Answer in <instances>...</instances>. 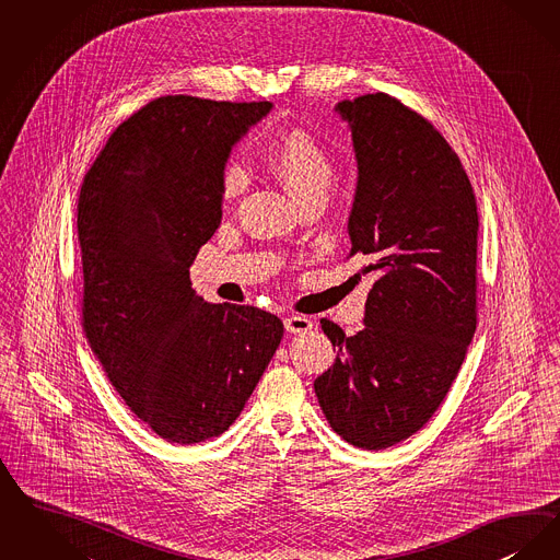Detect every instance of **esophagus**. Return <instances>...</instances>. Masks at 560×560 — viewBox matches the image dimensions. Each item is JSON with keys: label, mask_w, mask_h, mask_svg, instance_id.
I'll use <instances>...</instances> for the list:
<instances>
[{"label": "esophagus", "mask_w": 560, "mask_h": 560, "mask_svg": "<svg viewBox=\"0 0 560 560\" xmlns=\"http://www.w3.org/2000/svg\"><path fill=\"white\" fill-rule=\"evenodd\" d=\"M313 318L311 316H304V314H291L285 316V329L290 334H306L313 329Z\"/></svg>", "instance_id": "esophagus-1"}]
</instances>
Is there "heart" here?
<instances>
[{
	"label": "heart",
	"instance_id": "b5f03b06",
	"mask_svg": "<svg viewBox=\"0 0 560 560\" xmlns=\"http://www.w3.org/2000/svg\"><path fill=\"white\" fill-rule=\"evenodd\" d=\"M270 173L290 189L300 206L306 201L327 200L337 179V166L329 150L302 129H288L270 143L267 152ZM247 177L237 160L224 162L219 177V191L224 201L235 200Z\"/></svg>",
	"mask_w": 560,
	"mask_h": 560
}]
</instances>
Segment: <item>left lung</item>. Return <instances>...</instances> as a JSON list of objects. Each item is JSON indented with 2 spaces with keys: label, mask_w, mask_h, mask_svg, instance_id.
<instances>
[{
  "label": "left lung",
  "mask_w": 560,
  "mask_h": 560,
  "mask_svg": "<svg viewBox=\"0 0 560 560\" xmlns=\"http://www.w3.org/2000/svg\"><path fill=\"white\" fill-rule=\"evenodd\" d=\"M352 129L359 187L352 249L373 279L364 329L320 318L337 350L314 381L348 444L394 446L444 402L477 327V201L460 158L421 114L387 93L337 104Z\"/></svg>",
  "instance_id": "8db88e82"
}]
</instances>
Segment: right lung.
<instances>
[{
	"label": "right lung",
	"mask_w": 560,
	"mask_h": 560,
	"mask_svg": "<svg viewBox=\"0 0 560 560\" xmlns=\"http://www.w3.org/2000/svg\"><path fill=\"white\" fill-rule=\"evenodd\" d=\"M270 102L162 95L120 122L77 203L81 323L137 419L173 444L240 417L283 337L279 316L208 304L189 267L221 224V168Z\"/></svg>",
	"instance_id": "1"
}]
</instances>
